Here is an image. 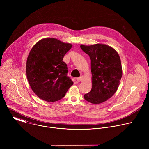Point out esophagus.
Wrapping results in <instances>:
<instances>
[{"label":"esophagus","mask_w":149,"mask_h":149,"mask_svg":"<svg viewBox=\"0 0 149 149\" xmlns=\"http://www.w3.org/2000/svg\"><path fill=\"white\" fill-rule=\"evenodd\" d=\"M83 79H84V77H83L82 76H81V77H79V78H77V81L78 82L82 81Z\"/></svg>","instance_id":"34e87169"}]
</instances>
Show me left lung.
Wrapping results in <instances>:
<instances>
[{
    "label": "left lung",
    "instance_id": "8db88e82",
    "mask_svg": "<svg viewBox=\"0 0 149 149\" xmlns=\"http://www.w3.org/2000/svg\"><path fill=\"white\" fill-rule=\"evenodd\" d=\"M80 47L90 58L92 74V88L84 97L92 104H101L110 98L119 86L123 74L120 56L113 48L103 44Z\"/></svg>",
    "mask_w": 149,
    "mask_h": 149
}]
</instances>
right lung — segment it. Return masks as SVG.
I'll return each instance as SVG.
<instances>
[{"mask_svg":"<svg viewBox=\"0 0 149 149\" xmlns=\"http://www.w3.org/2000/svg\"><path fill=\"white\" fill-rule=\"evenodd\" d=\"M72 47L54 38L42 39L33 46L26 60V72L31 89L39 98L57 101L73 85L62 61Z\"/></svg>","mask_w":149,"mask_h":149,"instance_id":"add662e5","label":"right lung"}]
</instances>
